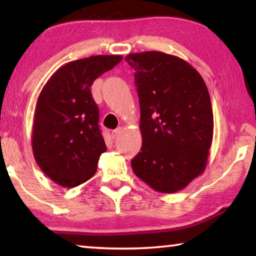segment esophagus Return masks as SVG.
<instances>
[{
	"label": "esophagus",
	"instance_id": "1",
	"mask_svg": "<svg viewBox=\"0 0 256 256\" xmlns=\"http://www.w3.org/2000/svg\"><path fill=\"white\" fill-rule=\"evenodd\" d=\"M122 132H123V128H118L114 130V131L112 132V138H118L120 136V134H122Z\"/></svg>",
	"mask_w": 256,
	"mask_h": 256
}]
</instances>
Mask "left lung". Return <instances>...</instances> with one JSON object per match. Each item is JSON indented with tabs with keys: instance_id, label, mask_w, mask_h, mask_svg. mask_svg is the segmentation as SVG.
<instances>
[{
	"instance_id": "left-lung-1",
	"label": "left lung",
	"mask_w": 256,
	"mask_h": 256,
	"mask_svg": "<svg viewBox=\"0 0 256 256\" xmlns=\"http://www.w3.org/2000/svg\"><path fill=\"white\" fill-rule=\"evenodd\" d=\"M140 102L142 146L132 159L138 178L157 192L183 190L204 170L214 136L208 88L196 68L162 52L128 54Z\"/></svg>"
}]
</instances>
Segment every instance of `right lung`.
I'll list each match as a JSON object with an SVG mask.
<instances>
[{"mask_svg":"<svg viewBox=\"0 0 256 256\" xmlns=\"http://www.w3.org/2000/svg\"><path fill=\"white\" fill-rule=\"evenodd\" d=\"M120 55H96L60 66L38 97L32 144L40 170L64 188L92 178L106 144L94 81L122 60Z\"/></svg>","mask_w":256,"mask_h":256,"instance_id":"obj_1","label":"right lung"}]
</instances>
